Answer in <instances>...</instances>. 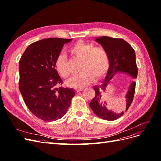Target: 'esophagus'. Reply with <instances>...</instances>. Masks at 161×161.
<instances>
[{
	"mask_svg": "<svg viewBox=\"0 0 161 161\" xmlns=\"http://www.w3.org/2000/svg\"><path fill=\"white\" fill-rule=\"evenodd\" d=\"M82 90H83V89H76L75 91H76V92H80V91H82Z\"/></svg>",
	"mask_w": 161,
	"mask_h": 161,
	"instance_id": "1",
	"label": "esophagus"
}]
</instances>
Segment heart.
Returning <instances> with one entry per match:
<instances>
[{
  "label": "heart",
  "mask_w": 161,
  "mask_h": 161,
  "mask_svg": "<svg viewBox=\"0 0 161 161\" xmlns=\"http://www.w3.org/2000/svg\"><path fill=\"white\" fill-rule=\"evenodd\" d=\"M72 55L82 60L79 75L72 76L66 82L72 88H82L93 81L99 80L108 72L109 68V56L106 48L95 46L92 42L80 41L73 45L70 50ZM54 67L63 79L70 76L69 63L64 53H60L54 62Z\"/></svg>",
  "instance_id": "obj_1"
}]
</instances>
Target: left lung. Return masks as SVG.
Segmentation results:
<instances>
[{
  "label": "left lung",
  "mask_w": 161,
  "mask_h": 161,
  "mask_svg": "<svg viewBox=\"0 0 161 161\" xmlns=\"http://www.w3.org/2000/svg\"><path fill=\"white\" fill-rule=\"evenodd\" d=\"M95 40L108 50L110 64L108 75L104 80L103 83L100 86H94L95 96L91 101L89 105L99 118L108 121H114L120 118L124 114V111L119 114H115L109 110L107 108L108 105L103 100L102 95L110 80L117 72L127 73L134 79L137 77L138 67L136 62V53L133 47L123 39L103 36L97 38ZM135 88L136 82H132L125 96L126 105L125 111L128 109L132 103Z\"/></svg>",
  "instance_id": "left-lung-1"
}]
</instances>
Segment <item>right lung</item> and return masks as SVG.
<instances>
[{
  "mask_svg": "<svg viewBox=\"0 0 161 161\" xmlns=\"http://www.w3.org/2000/svg\"><path fill=\"white\" fill-rule=\"evenodd\" d=\"M71 39L50 37L32 43L19 60V89L25 105L45 121L64 116L75 95L73 89L56 87L62 84L54 62L64 43Z\"/></svg>",
  "mask_w": 161,
  "mask_h": 161,
  "instance_id": "obj_1",
  "label": "right lung"
}]
</instances>
